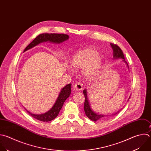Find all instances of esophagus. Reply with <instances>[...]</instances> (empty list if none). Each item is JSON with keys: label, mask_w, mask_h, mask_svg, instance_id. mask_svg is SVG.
<instances>
[{"label": "esophagus", "mask_w": 151, "mask_h": 151, "mask_svg": "<svg viewBox=\"0 0 151 151\" xmlns=\"http://www.w3.org/2000/svg\"><path fill=\"white\" fill-rule=\"evenodd\" d=\"M82 89V85L80 83H76L74 86H73V90L75 91H81Z\"/></svg>", "instance_id": "34e87169"}]
</instances>
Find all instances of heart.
<instances>
[{"label":"heart","mask_w":151,"mask_h":151,"mask_svg":"<svg viewBox=\"0 0 151 151\" xmlns=\"http://www.w3.org/2000/svg\"><path fill=\"white\" fill-rule=\"evenodd\" d=\"M102 64V58L98 55L97 50L92 47L79 50L70 61L72 69L75 70L83 69L82 74L86 79H91L95 76L101 69ZM72 69L69 68L70 70Z\"/></svg>","instance_id":"b5f03b06"}]
</instances>
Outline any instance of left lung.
Returning <instances> with one entry per match:
<instances>
[{"mask_svg": "<svg viewBox=\"0 0 151 151\" xmlns=\"http://www.w3.org/2000/svg\"><path fill=\"white\" fill-rule=\"evenodd\" d=\"M110 45L113 49V59H122V61L126 63L127 65V68H129L128 64L126 62L124 59V56L123 55V53L122 52V50L120 49V48L117 46L116 44H113L112 43L110 44ZM83 93L85 95V103H84V111L85 113L86 116H87L88 118H89L91 120L93 121V122H96V121H100L104 119L106 117L111 116H115L117 114L120 110L119 111L113 113L112 114H100L95 111H94L91 108L89 101L88 99V93H87V90L86 89H85L83 91ZM130 99V97L129 98L127 101H129V99Z\"/></svg>", "mask_w": 151, "mask_h": 151, "instance_id": "1", "label": "left lung"}]
</instances>
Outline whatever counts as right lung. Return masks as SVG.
Listing matches in <instances>:
<instances>
[{
  "instance_id": "right-lung-1",
  "label": "right lung",
  "mask_w": 151,
  "mask_h": 151,
  "mask_svg": "<svg viewBox=\"0 0 151 151\" xmlns=\"http://www.w3.org/2000/svg\"><path fill=\"white\" fill-rule=\"evenodd\" d=\"M68 35L64 34H41L38 35L24 50V52L33 48L41 42H50L52 43L60 44L69 39ZM71 83L68 84L64 86L60 91L59 95L55 103L53 106L48 111L43 114H36L31 113L25 108L27 112L34 119L41 122H50L55 119L59 114L66 99L71 93Z\"/></svg>"
}]
</instances>
